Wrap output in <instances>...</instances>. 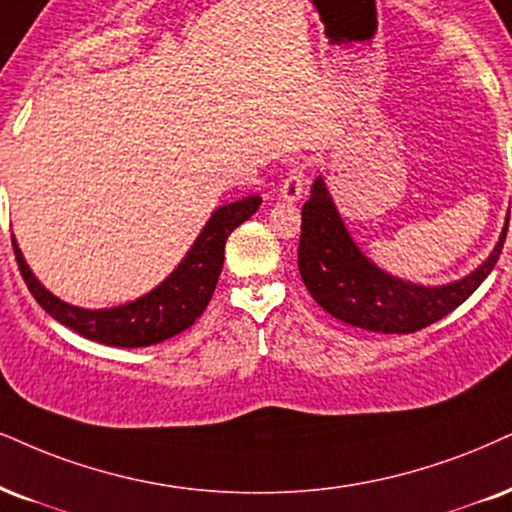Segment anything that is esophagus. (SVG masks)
Wrapping results in <instances>:
<instances>
[{
  "mask_svg": "<svg viewBox=\"0 0 512 512\" xmlns=\"http://www.w3.org/2000/svg\"><path fill=\"white\" fill-rule=\"evenodd\" d=\"M280 197L289 201V204H294V201L304 197V170H301V166H294L289 170L285 182H282L280 187Z\"/></svg>",
  "mask_w": 512,
  "mask_h": 512,
  "instance_id": "esophagus-1",
  "label": "esophagus"
}]
</instances>
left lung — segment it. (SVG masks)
I'll return each mask as SVG.
<instances>
[{
  "label": "left lung",
  "mask_w": 512,
  "mask_h": 512,
  "mask_svg": "<svg viewBox=\"0 0 512 512\" xmlns=\"http://www.w3.org/2000/svg\"><path fill=\"white\" fill-rule=\"evenodd\" d=\"M508 218L487 261L460 280L425 287L370 261L346 230L323 175L301 208L299 273L318 306L342 323L382 334H410L437 323L487 280L506 242Z\"/></svg>",
  "instance_id": "1"
}]
</instances>
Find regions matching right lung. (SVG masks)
<instances>
[{
    "label": "right lung",
    "instance_id": "obj_1",
    "mask_svg": "<svg viewBox=\"0 0 512 512\" xmlns=\"http://www.w3.org/2000/svg\"><path fill=\"white\" fill-rule=\"evenodd\" d=\"M258 206H261V197H244L218 206L201 227L199 237L189 246L178 268L166 280L159 282L151 292L142 294L140 299L111 308H80L61 301L37 280L25 263L16 237H11V242H14L18 270L25 285L37 304L54 320L92 342L137 349V346H151L175 337L204 313L223 270L227 237L235 227L254 216Z\"/></svg>",
    "mask_w": 512,
    "mask_h": 512
}]
</instances>
